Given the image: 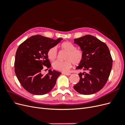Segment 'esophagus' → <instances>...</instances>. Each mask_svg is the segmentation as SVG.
<instances>
[{"mask_svg":"<svg viewBox=\"0 0 125 125\" xmlns=\"http://www.w3.org/2000/svg\"><path fill=\"white\" fill-rule=\"evenodd\" d=\"M63 73L64 74L66 75H69L71 74L70 73Z\"/></svg>","mask_w":125,"mask_h":125,"instance_id":"esophagus-1","label":"esophagus"}]
</instances>
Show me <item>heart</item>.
<instances>
[{
    "instance_id": "b5f03b06",
    "label": "heart",
    "mask_w": 125,
    "mask_h": 125,
    "mask_svg": "<svg viewBox=\"0 0 125 125\" xmlns=\"http://www.w3.org/2000/svg\"><path fill=\"white\" fill-rule=\"evenodd\" d=\"M61 50L67 52L65 57V61H56L52 63L54 69L63 73H66L71 68L73 64L78 66L80 65L83 60V52L80 49L77 48L71 42L66 41L59 45ZM58 52L56 47H52L47 52L48 58L54 61L57 57Z\"/></svg>"
}]
</instances>
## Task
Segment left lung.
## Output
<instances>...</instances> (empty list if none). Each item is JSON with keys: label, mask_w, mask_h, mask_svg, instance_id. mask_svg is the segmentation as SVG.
Here are the masks:
<instances>
[{"label": "left lung", "mask_w": 125, "mask_h": 125, "mask_svg": "<svg viewBox=\"0 0 125 125\" xmlns=\"http://www.w3.org/2000/svg\"><path fill=\"white\" fill-rule=\"evenodd\" d=\"M83 52V60L76 68L84 70L79 73L80 80L74 86L78 93L89 95L99 91L110 75L113 59L108 47L103 42L91 35L74 40Z\"/></svg>", "instance_id": "left-lung-1"}]
</instances>
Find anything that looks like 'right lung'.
<instances>
[{
	"label": "right lung",
	"instance_id": "obj_1",
	"mask_svg": "<svg viewBox=\"0 0 125 125\" xmlns=\"http://www.w3.org/2000/svg\"><path fill=\"white\" fill-rule=\"evenodd\" d=\"M62 39L55 40L40 35L30 37L21 43L16 52L15 73L20 84L29 93L44 95L55 86L60 72L49 69L46 74H42L44 66L50 68L47 52L57 45Z\"/></svg>",
	"mask_w": 125,
	"mask_h": 125
}]
</instances>
